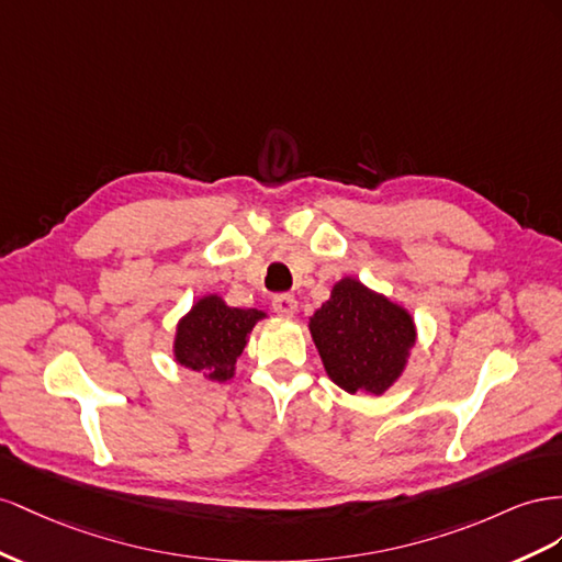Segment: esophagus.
<instances>
[{"label": "esophagus", "instance_id": "34e87169", "mask_svg": "<svg viewBox=\"0 0 562 562\" xmlns=\"http://www.w3.org/2000/svg\"><path fill=\"white\" fill-rule=\"evenodd\" d=\"M272 311H276L282 317H294L296 311H299V303L292 294H280V296L272 299Z\"/></svg>", "mask_w": 562, "mask_h": 562}]
</instances>
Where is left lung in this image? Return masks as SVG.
<instances>
[{
  "mask_svg": "<svg viewBox=\"0 0 562 562\" xmlns=\"http://www.w3.org/2000/svg\"><path fill=\"white\" fill-rule=\"evenodd\" d=\"M327 376L350 395H383L405 374L416 346L412 313L356 278L334 282L308 317Z\"/></svg>",
  "mask_w": 562,
  "mask_h": 562,
  "instance_id": "1",
  "label": "left lung"
}]
</instances>
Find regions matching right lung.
Instances as JSON below:
<instances>
[{
	"instance_id": "obj_1",
	"label": "right lung",
	"mask_w": 562,
	"mask_h": 562,
	"mask_svg": "<svg viewBox=\"0 0 562 562\" xmlns=\"http://www.w3.org/2000/svg\"><path fill=\"white\" fill-rule=\"evenodd\" d=\"M259 308H233L218 294H204L176 323L171 356L179 367L202 374L206 381L226 383L235 376V362L249 344Z\"/></svg>"
}]
</instances>
